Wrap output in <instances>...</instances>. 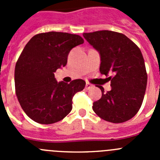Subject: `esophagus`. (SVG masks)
<instances>
[{
	"label": "esophagus",
	"mask_w": 160,
	"mask_h": 160,
	"mask_svg": "<svg viewBox=\"0 0 160 160\" xmlns=\"http://www.w3.org/2000/svg\"><path fill=\"white\" fill-rule=\"evenodd\" d=\"M91 87H92V85L89 82H87V84H86V89H87V90H89V89H90Z\"/></svg>",
	"instance_id": "34e87169"
}]
</instances>
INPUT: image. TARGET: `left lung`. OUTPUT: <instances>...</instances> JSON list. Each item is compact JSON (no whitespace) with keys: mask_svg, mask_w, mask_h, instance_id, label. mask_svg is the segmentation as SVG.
Wrapping results in <instances>:
<instances>
[{"mask_svg":"<svg viewBox=\"0 0 160 160\" xmlns=\"http://www.w3.org/2000/svg\"><path fill=\"white\" fill-rule=\"evenodd\" d=\"M83 37L100 55V73L111 74V90L93 103V111L102 119L120 123L131 119L140 109L148 75L140 49L127 36L110 30L84 32Z\"/></svg>","mask_w":160,"mask_h":160,"instance_id":"8db88e82","label":"left lung"}]
</instances>
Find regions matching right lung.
I'll return each mask as SVG.
<instances>
[{"instance_id": "obj_1", "label": "right lung", "mask_w": 160, "mask_h": 160, "mask_svg": "<svg viewBox=\"0 0 160 160\" xmlns=\"http://www.w3.org/2000/svg\"><path fill=\"white\" fill-rule=\"evenodd\" d=\"M83 42L79 35L48 32L26 44L16 63L14 81L18 102L31 119L52 124L71 111L73 95L84 89L86 82H58L54 72L66 66L70 50Z\"/></svg>"}]
</instances>
